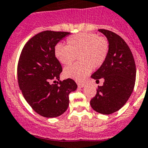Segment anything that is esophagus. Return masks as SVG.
<instances>
[{
	"mask_svg": "<svg viewBox=\"0 0 148 148\" xmlns=\"http://www.w3.org/2000/svg\"><path fill=\"white\" fill-rule=\"evenodd\" d=\"M85 83H77V86H78V88H83V86H84Z\"/></svg>",
	"mask_w": 148,
	"mask_h": 148,
	"instance_id": "obj_1",
	"label": "esophagus"
}]
</instances>
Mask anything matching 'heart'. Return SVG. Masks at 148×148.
I'll list each match as a JSON object with an SVG mask.
<instances>
[{
  "instance_id": "1",
  "label": "heart",
  "mask_w": 148,
  "mask_h": 148,
  "mask_svg": "<svg viewBox=\"0 0 148 148\" xmlns=\"http://www.w3.org/2000/svg\"><path fill=\"white\" fill-rule=\"evenodd\" d=\"M68 45L58 44L55 55L62 65H68L76 60L80 62L64 69V75L74 80H83L93 69L100 68L106 60L109 43L105 36L95 33H80L67 39Z\"/></svg>"
}]
</instances>
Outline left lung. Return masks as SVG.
I'll return each instance as SVG.
<instances>
[{"label":"left lung","instance_id":"1","mask_svg":"<svg viewBox=\"0 0 148 148\" xmlns=\"http://www.w3.org/2000/svg\"><path fill=\"white\" fill-rule=\"evenodd\" d=\"M109 43L108 56L103 65L91 75L92 78L104 79L98 86L96 94L90 100L93 110L111 114L127 103L134 90L136 66L132 53L125 41L118 34L106 29H99Z\"/></svg>","mask_w":148,"mask_h":148}]
</instances>
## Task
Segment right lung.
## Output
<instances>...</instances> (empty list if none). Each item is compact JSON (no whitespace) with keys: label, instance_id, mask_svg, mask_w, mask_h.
<instances>
[{"label":"right lung","instance_id":"add662e5","mask_svg":"<svg viewBox=\"0 0 148 148\" xmlns=\"http://www.w3.org/2000/svg\"><path fill=\"white\" fill-rule=\"evenodd\" d=\"M70 34L40 32L26 42L20 55L17 66L18 86L29 106L44 117L62 114L69 106L70 93L77 87L71 78L60 80L62 68L55 55L57 44ZM57 79L59 82L56 83Z\"/></svg>","mask_w":148,"mask_h":148}]
</instances>
